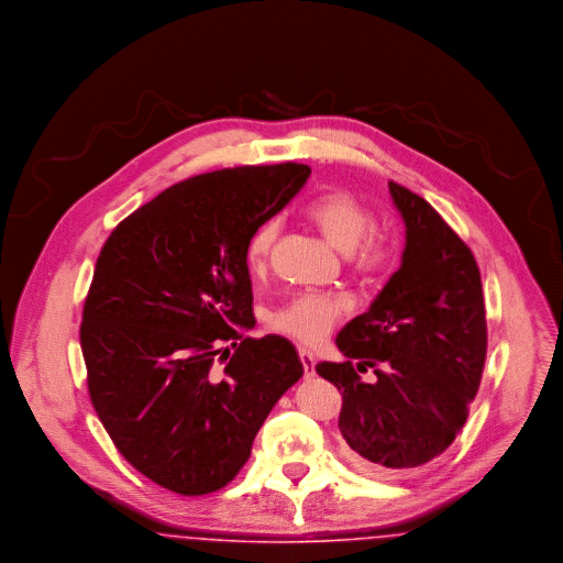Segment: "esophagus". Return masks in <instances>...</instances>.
I'll return each instance as SVG.
<instances>
[{
    "mask_svg": "<svg viewBox=\"0 0 563 563\" xmlns=\"http://www.w3.org/2000/svg\"><path fill=\"white\" fill-rule=\"evenodd\" d=\"M299 361H301V366H303V377L306 379H312L316 375V361L314 356L308 352V350H299Z\"/></svg>",
    "mask_w": 563,
    "mask_h": 563,
    "instance_id": "1",
    "label": "esophagus"
}]
</instances>
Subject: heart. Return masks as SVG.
Here are the masks:
<instances>
[{
    "label": "heart",
    "instance_id": "b5f03b06",
    "mask_svg": "<svg viewBox=\"0 0 563 563\" xmlns=\"http://www.w3.org/2000/svg\"><path fill=\"white\" fill-rule=\"evenodd\" d=\"M303 216L331 247L347 255L350 266L358 274L377 276L391 266L394 243L389 234L373 225L371 211L354 195L345 190L324 192L303 209ZM276 236L278 220H266L253 230L245 249L249 268L266 266ZM347 308L350 301L343 295L303 292L274 312L272 327L301 343H318Z\"/></svg>",
    "mask_w": 563,
    "mask_h": 563
}]
</instances>
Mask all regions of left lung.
I'll return each mask as SVG.
<instances>
[{
    "label": "left lung",
    "mask_w": 563,
    "mask_h": 563,
    "mask_svg": "<svg viewBox=\"0 0 563 563\" xmlns=\"http://www.w3.org/2000/svg\"><path fill=\"white\" fill-rule=\"evenodd\" d=\"M389 195L406 225L402 264L368 312L339 331L347 361L316 364L343 396L339 431L350 459L377 475L417 472L449 449L467 421L488 345L472 249L423 197L396 181ZM366 367L377 383L361 382Z\"/></svg>",
    "instance_id": "1"
}]
</instances>
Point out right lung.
Returning <instances> with one entry per match:
<instances>
[{"instance_id":"right-lung-1","label":"right lung","mask_w":563,"mask_h":563,"mask_svg":"<svg viewBox=\"0 0 563 563\" xmlns=\"http://www.w3.org/2000/svg\"><path fill=\"white\" fill-rule=\"evenodd\" d=\"M308 176L278 163L188 178L135 209L98 255L79 331L91 405L125 461L172 493L232 482L303 375L287 339L241 331L255 322L249 236Z\"/></svg>"}]
</instances>
